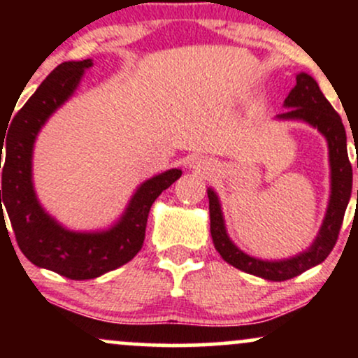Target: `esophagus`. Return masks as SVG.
Masks as SVG:
<instances>
[{"instance_id": "esophagus-1", "label": "esophagus", "mask_w": 358, "mask_h": 358, "mask_svg": "<svg viewBox=\"0 0 358 358\" xmlns=\"http://www.w3.org/2000/svg\"><path fill=\"white\" fill-rule=\"evenodd\" d=\"M195 168H199V170L207 171V170H210V163L205 162V159H196V162H195Z\"/></svg>"}]
</instances>
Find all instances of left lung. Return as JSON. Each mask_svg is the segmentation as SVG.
<instances>
[{"instance_id":"1","label":"left lung","mask_w":358,"mask_h":358,"mask_svg":"<svg viewBox=\"0 0 358 358\" xmlns=\"http://www.w3.org/2000/svg\"><path fill=\"white\" fill-rule=\"evenodd\" d=\"M285 106L287 109L285 113L278 114L279 119H303V121L310 122L311 126L318 127L320 133L327 138L328 148H330L331 199L322 231L316 237L315 244L306 252L279 262L259 261V259L248 256L237 249L225 234L219 199L215 193L208 190L210 234L213 245L219 250L222 259L234 268L254 274V276L269 279V281H286V279L305 273L306 269L313 268L328 257L338 239L345 210H347L352 193V163L347 153V134H345L342 117L331 108L313 77H310L308 73H299L296 77V85L286 97Z\"/></svg>"}]
</instances>
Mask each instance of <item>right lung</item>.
I'll return each instance as SVG.
<instances>
[{"label": "right lung", "instance_id": "obj_1", "mask_svg": "<svg viewBox=\"0 0 358 358\" xmlns=\"http://www.w3.org/2000/svg\"><path fill=\"white\" fill-rule=\"evenodd\" d=\"M90 65L92 62L87 59L64 62L53 69L27 104L16 113L8 138H0V155L3 145L6 150L1 170L0 222L6 224L5 205L15 239L28 261L76 281L101 276L136 256L145 241L151 205L163 190L182 176L180 170H168L143 183L134 193L124 217L108 232L65 231L42 210L31 187L34 141L47 117L72 96L84 69Z\"/></svg>", "mask_w": 358, "mask_h": 358}]
</instances>
